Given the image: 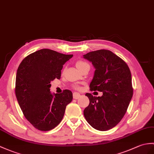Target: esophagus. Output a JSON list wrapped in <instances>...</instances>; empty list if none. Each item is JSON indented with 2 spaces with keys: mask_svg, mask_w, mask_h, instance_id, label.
<instances>
[{
  "mask_svg": "<svg viewBox=\"0 0 154 154\" xmlns=\"http://www.w3.org/2000/svg\"><path fill=\"white\" fill-rule=\"evenodd\" d=\"M81 97V94L79 93H78V92H74L73 93V98L74 99H78Z\"/></svg>",
  "mask_w": 154,
  "mask_h": 154,
  "instance_id": "34e87169",
  "label": "esophagus"
}]
</instances>
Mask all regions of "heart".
<instances>
[{"label": "heart", "mask_w": 154, "mask_h": 154, "mask_svg": "<svg viewBox=\"0 0 154 154\" xmlns=\"http://www.w3.org/2000/svg\"><path fill=\"white\" fill-rule=\"evenodd\" d=\"M86 65H88V64L87 62H83V61H80V62H78L77 63V64H76L77 67V68H78L79 69L80 68H81L82 67H83L84 66H86ZM75 88H77V89L79 88V87H77V86H76Z\"/></svg>", "instance_id": "1"}]
</instances>
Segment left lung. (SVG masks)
<instances>
[{"instance_id":"obj_1","label":"left lung","mask_w":154,"mask_h":154,"mask_svg":"<svg viewBox=\"0 0 154 154\" xmlns=\"http://www.w3.org/2000/svg\"><path fill=\"white\" fill-rule=\"evenodd\" d=\"M83 58L95 69L91 90L103 92L98 97L85 94L90 103L84 109V116L95 129L108 131L122 119L133 97L131 71L122 59L108 50L88 52Z\"/></svg>"}]
</instances>
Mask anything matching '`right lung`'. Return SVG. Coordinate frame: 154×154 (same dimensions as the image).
I'll list each match as a JSON object with an SVG mask.
<instances>
[{"mask_svg":"<svg viewBox=\"0 0 154 154\" xmlns=\"http://www.w3.org/2000/svg\"><path fill=\"white\" fill-rule=\"evenodd\" d=\"M73 57L41 49L25 58L17 68L16 96L24 116L37 129L48 131L62 120L66 106L73 99L69 90L52 93L51 82L60 79L65 63Z\"/></svg>","mask_w":154,"mask_h":154,"instance_id":"add662e5","label":"right lung"}]
</instances>
